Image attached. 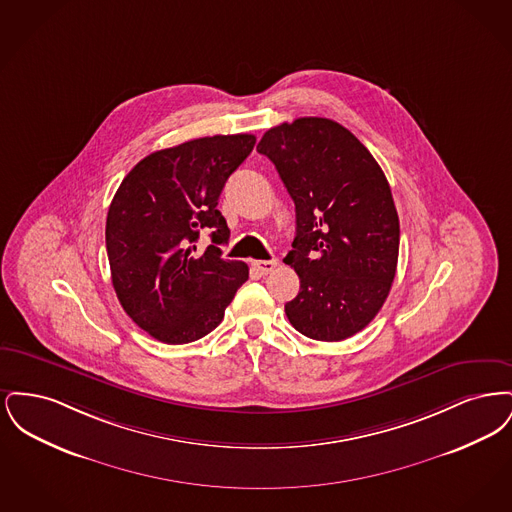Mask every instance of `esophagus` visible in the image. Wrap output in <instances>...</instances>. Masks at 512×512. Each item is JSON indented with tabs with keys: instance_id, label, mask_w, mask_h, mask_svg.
Returning a JSON list of instances; mask_svg holds the SVG:
<instances>
[{
	"instance_id": "34e87169",
	"label": "esophagus",
	"mask_w": 512,
	"mask_h": 512,
	"mask_svg": "<svg viewBox=\"0 0 512 512\" xmlns=\"http://www.w3.org/2000/svg\"><path fill=\"white\" fill-rule=\"evenodd\" d=\"M276 265H278L276 259H270V261H253V263H251L253 270H255L257 274H261V276L270 274V272L276 268Z\"/></svg>"
}]
</instances>
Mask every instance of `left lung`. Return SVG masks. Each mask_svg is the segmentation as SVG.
<instances>
[{"mask_svg": "<svg viewBox=\"0 0 512 512\" xmlns=\"http://www.w3.org/2000/svg\"><path fill=\"white\" fill-rule=\"evenodd\" d=\"M267 155L295 203V238L284 263L301 280L286 303L293 328L318 341L361 332L395 278L399 217L376 159L347 128L320 117L265 132Z\"/></svg>", "mask_w": 512, "mask_h": 512, "instance_id": "1", "label": "left lung"}]
</instances>
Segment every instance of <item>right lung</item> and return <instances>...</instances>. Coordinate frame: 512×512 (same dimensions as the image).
I'll return each mask as SVG.
<instances>
[{
	"label": "right lung",
	"instance_id": "1",
	"mask_svg": "<svg viewBox=\"0 0 512 512\" xmlns=\"http://www.w3.org/2000/svg\"><path fill=\"white\" fill-rule=\"evenodd\" d=\"M253 146V134H219L155 151L113 197L105 224L113 288L155 340L180 345L207 336L249 278L245 263L222 259L230 230L217 205ZM203 233L212 245L201 252Z\"/></svg>",
	"mask_w": 512,
	"mask_h": 512
}]
</instances>
